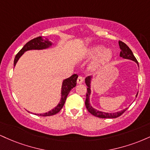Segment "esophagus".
<instances>
[{"label": "esophagus", "mask_w": 150, "mask_h": 150, "mask_svg": "<svg viewBox=\"0 0 150 150\" xmlns=\"http://www.w3.org/2000/svg\"><path fill=\"white\" fill-rule=\"evenodd\" d=\"M84 81V78L82 76H79L77 77V84H82Z\"/></svg>", "instance_id": "esophagus-1"}]
</instances>
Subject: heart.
<instances>
[{"label":"heart","mask_w":150,"mask_h":150,"mask_svg":"<svg viewBox=\"0 0 150 150\" xmlns=\"http://www.w3.org/2000/svg\"><path fill=\"white\" fill-rule=\"evenodd\" d=\"M113 58L112 50L101 45H94L87 48L79 58L80 61H88L94 58L89 66V70L96 72L102 69L110 63Z\"/></svg>","instance_id":"1"}]
</instances>
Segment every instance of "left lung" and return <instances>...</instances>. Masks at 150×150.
<instances>
[{"label":"left lung","mask_w":150,"mask_h":150,"mask_svg":"<svg viewBox=\"0 0 150 150\" xmlns=\"http://www.w3.org/2000/svg\"><path fill=\"white\" fill-rule=\"evenodd\" d=\"M119 44L120 49V56L125 59H129L131 60V61H135L137 65H138V62H137V59H136L135 56H134L133 53H132V51L130 50V48L128 47L125 43L120 42L119 41L118 42ZM93 77L92 76H88L85 78V82L86 85L87 86V94H86V100H85V106L87 108V111H89L91 114L94 115V116L99 117V118H118L120 116H121L123 113L128 109V108H125L124 109L121 110L120 111H117V112L114 113H108V112H104V111H99V110L94 108L90 104V95H91V84H92ZM138 93V92H137ZM137 94H136L135 97H137Z\"/></svg>","instance_id":"1"}]
</instances>
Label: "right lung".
<instances>
[{
    "label": "right lung",
    "instance_id": "add662e5",
    "mask_svg": "<svg viewBox=\"0 0 150 150\" xmlns=\"http://www.w3.org/2000/svg\"><path fill=\"white\" fill-rule=\"evenodd\" d=\"M52 46H53V44L49 39H43L42 37L34 38V39L30 40V42H27V44L23 46V48L19 51L18 54L16 55L14 60V67L15 66V65H16V63H18L20 58L21 57L22 55L24 54V53L26 52V51H30V50L47 49L51 48ZM77 77H78V76H77L76 74H74V75L70 76V77H68V78L63 80L61 86V100H60V102L58 103L56 107L53 108V109L50 110L48 112L44 113H39V114H38V113H34V114L39 115V116H53V115L56 114V113L59 112L61 110V108H63V105H64L65 102V100H66V98L68 97L70 90L76 86ZM29 112H30V111H29Z\"/></svg>",
    "mask_w": 150,
    "mask_h": 150
}]
</instances>
